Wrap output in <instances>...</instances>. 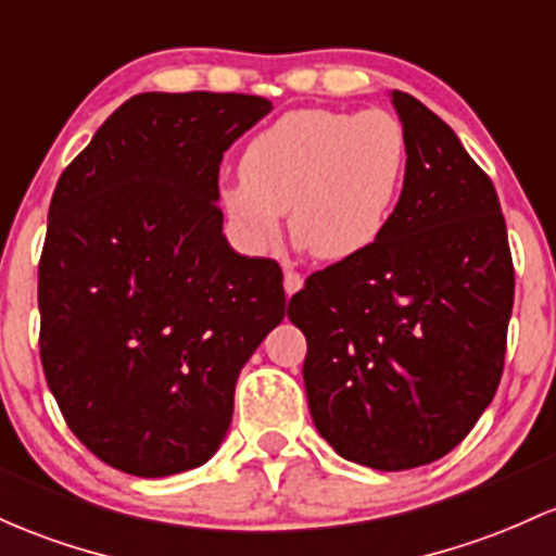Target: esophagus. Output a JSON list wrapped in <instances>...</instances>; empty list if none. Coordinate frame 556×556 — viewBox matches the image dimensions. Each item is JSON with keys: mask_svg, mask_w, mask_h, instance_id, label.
<instances>
[{"mask_svg": "<svg viewBox=\"0 0 556 556\" xmlns=\"http://www.w3.org/2000/svg\"><path fill=\"white\" fill-rule=\"evenodd\" d=\"M301 288H303V277L298 271H292V268H288V271H285V292H288V298L295 295Z\"/></svg>", "mask_w": 556, "mask_h": 556, "instance_id": "esophagus-1", "label": "esophagus"}]
</instances>
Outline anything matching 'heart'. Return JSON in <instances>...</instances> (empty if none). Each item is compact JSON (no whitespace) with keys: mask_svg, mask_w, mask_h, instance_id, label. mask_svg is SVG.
I'll list each match as a JSON object with an SVG mask.
<instances>
[{"mask_svg":"<svg viewBox=\"0 0 556 556\" xmlns=\"http://www.w3.org/2000/svg\"><path fill=\"white\" fill-rule=\"evenodd\" d=\"M408 174L404 124L382 108L290 110L242 150L224 187L229 218L253 250L290 231L321 261H351L386 235Z\"/></svg>","mask_w":556,"mask_h":556,"instance_id":"1","label":"heart"}]
</instances>
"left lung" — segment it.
<instances>
[{
	"label": "left lung",
	"instance_id": "1",
	"mask_svg": "<svg viewBox=\"0 0 556 556\" xmlns=\"http://www.w3.org/2000/svg\"><path fill=\"white\" fill-rule=\"evenodd\" d=\"M408 174L386 235L290 298L316 430L399 472L459 446L496 395L515 303L506 224L485 170L430 108L393 91Z\"/></svg>",
	"mask_w": 556,
	"mask_h": 556
}]
</instances>
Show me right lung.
I'll use <instances>...</instances> for the list:
<instances>
[{"mask_svg": "<svg viewBox=\"0 0 556 556\" xmlns=\"http://www.w3.org/2000/svg\"><path fill=\"white\" fill-rule=\"evenodd\" d=\"M266 97L126 100L54 187L39 261V351L97 459L166 478L227 435L240 369L285 319L282 271L231 250L218 166Z\"/></svg>", "mask_w": 556, "mask_h": 556, "instance_id": "obj_1", "label": "right lung"}]
</instances>
